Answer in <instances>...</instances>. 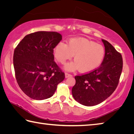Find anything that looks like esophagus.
<instances>
[{
  "mask_svg": "<svg viewBox=\"0 0 134 134\" xmlns=\"http://www.w3.org/2000/svg\"><path fill=\"white\" fill-rule=\"evenodd\" d=\"M65 78H68V77H71L72 75L71 74L68 73V72H65Z\"/></svg>",
  "mask_w": 134,
  "mask_h": 134,
  "instance_id": "esophagus-1",
  "label": "esophagus"
}]
</instances>
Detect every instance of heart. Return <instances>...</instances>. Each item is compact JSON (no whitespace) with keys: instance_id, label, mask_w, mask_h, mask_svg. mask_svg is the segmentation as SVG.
Here are the masks:
<instances>
[{"instance_id":"b5f03b06","label":"heart","mask_w":134,"mask_h":134,"mask_svg":"<svg viewBox=\"0 0 134 134\" xmlns=\"http://www.w3.org/2000/svg\"><path fill=\"white\" fill-rule=\"evenodd\" d=\"M54 57L61 64H64L74 57V62L68 63L65 69L69 71L78 70L88 72L98 68L103 62L106 49L102 45L83 38H71L68 45L63 42L56 45L54 49Z\"/></svg>"}]
</instances>
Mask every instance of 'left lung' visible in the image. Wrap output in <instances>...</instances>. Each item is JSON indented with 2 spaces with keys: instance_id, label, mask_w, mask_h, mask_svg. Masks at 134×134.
<instances>
[{
  "instance_id": "8db88e82",
  "label": "left lung",
  "mask_w": 134,
  "mask_h": 134,
  "mask_svg": "<svg viewBox=\"0 0 134 134\" xmlns=\"http://www.w3.org/2000/svg\"><path fill=\"white\" fill-rule=\"evenodd\" d=\"M102 40L106 55L101 65L93 71L74 77L76 84L72 88V94L76 101L85 106L98 105L109 97L116 89L121 75V54L107 41Z\"/></svg>"
}]
</instances>
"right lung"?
<instances>
[{
	"label": "right lung",
	"instance_id": "1",
	"mask_svg": "<svg viewBox=\"0 0 134 134\" xmlns=\"http://www.w3.org/2000/svg\"><path fill=\"white\" fill-rule=\"evenodd\" d=\"M62 35L54 31L29 34L16 47L13 54L15 77L21 89L35 100L54 94L65 74L54 62V48Z\"/></svg>",
	"mask_w": 134,
	"mask_h": 134
}]
</instances>
